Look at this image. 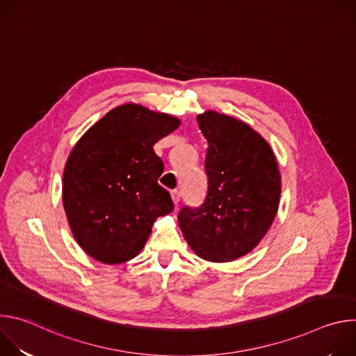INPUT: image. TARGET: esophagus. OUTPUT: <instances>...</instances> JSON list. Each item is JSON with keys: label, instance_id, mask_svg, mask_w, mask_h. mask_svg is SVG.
<instances>
[{"label": "esophagus", "instance_id": "esophagus-1", "mask_svg": "<svg viewBox=\"0 0 356 356\" xmlns=\"http://www.w3.org/2000/svg\"><path fill=\"white\" fill-rule=\"evenodd\" d=\"M170 194H172V200L175 202V206H177L179 201H180V191L179 190H173Z\"/></svg>", "mask_w": 356, "mask_h": 356}]
</instances>
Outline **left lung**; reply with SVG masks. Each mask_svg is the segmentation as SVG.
Returning <instances> with one entry per match:
<instances>
[{
  "mask_svg": "<svg viewBox=\"0 0 356 356\" xmlns=\"http://www.w3.org/2000/svg\"><path fill=\"white\" fill-rule=\"evenodd\" d=\"M209 142V191L200 207H183L179 225L190 248L210 262H231L255 248L269 231L282 191L269 143L249 125L206 111L197 115Z\"/></svg>",
  "mask_w": 356,
  "mask_h": 356,
  "instance_id": "obj_1",
  "label": "left lung"
}]
</instances>
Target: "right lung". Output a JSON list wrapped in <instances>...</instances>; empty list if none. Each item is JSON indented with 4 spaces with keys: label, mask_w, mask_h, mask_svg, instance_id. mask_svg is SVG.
Returning <instances> with one entry per match:
<instances>
[{
    "label": "right lung",
    "mask_w": 356,
    "mask_h": 356,
    "mask_svg": "<svg viewBox=\"0 0 356 356\" xmlns=\"http://www.w3.org/2000/svg\"><path fill=\"white\" fill-rule=\"evenodd\" d=\"M180 120L124 104L95 122L70 152L62 198L74 239L98 262L122 264L145 246L158 217L173 211L159 186L163 162L154 145Z\"/></svg>",
    "instance_id": "right-lung-1"
}]
</instances>
